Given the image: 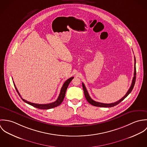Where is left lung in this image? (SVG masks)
<instances>
[{"label":"left lung","instance_id":"left-lung-1","mask_svg":"<svg viewBox=\"0 0 147 147\" xmlns=\"http://www.w3.org/2000/svg\"><path fill=\"white\" fill-rule=\"evenodd\" d=\"M135 58V66H134V78H133V79H132V83H131V85L129 88V89H128V92L126 93L125 96L122 97L121 100H119V101L115 102H114V103H111V104H104V103H101V102H96L95 101H94L93 100H92L90 97L89 96V93L86 90V88H85V86L84 85V83H83L82 85H83V90H84V95H85V97L86 99V100L88 101V102L91 104V105H93V106H98V107H113L114 106H116L118 104H119L121 102H122L126 97H127V96L131 92V91L132 90L133 88H134V85L135 83V81H136V66H135V64H136V59H135V57L134 58Z\"/></svg>","mask_w":147,"mask_h":147}]
</instances>
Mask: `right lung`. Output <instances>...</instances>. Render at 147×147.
<instances>
[{"label":"right lung","mask_w":147,"mask_h":147,"mask_svg":"<svg viewBox=\"0 0 147 147\" xmlns=\"http://www.w3.org/2000/svg\"><path fill=\"white\" fill-rule=\"evenodd\" d=\"M74 78V77H71L69 79H68V80H67L63 84V86L61 88V92H60V94L59 95V97L58 98V99L54 102H52V103H50V104H34V103H32L30 102H29V101H27L26 100H25L24 99H23L21 97V95L20 94L18 89L16 88V86H15V84L13 82V84H14V86L15 87V89L18 92V93L19 94V95L20 96V97H21V99L22 100V101H24L25 102L27 103L29 105H32L36 108H38V109H52V108H54V107H55L58 106H59V105L61 104V103L63 102V100H64V98L65 97V92H66V90L68 86V85L70 83V82H71V80Z\"/></svg>","instance_id":"1"}]
</instances>
